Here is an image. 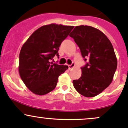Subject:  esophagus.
Listing matches in <instances>:
<instances>
[{
	"label": "esophagus",
	"mask_w": 128,
	"mask_h": 128,
	"mask_svg": "<svg viewBox=\"0 0 128 128\" xmlns=\"http://www.w3.org/2000/svg\"><path fill=\"white\" fill-rule=\"evenodd\" d=\"M75 67V63L72 62L70 65H69V69H71L72 68H74Z\"/></svg>",
	"instance_id": "esophagus-1"
}]
</instances>
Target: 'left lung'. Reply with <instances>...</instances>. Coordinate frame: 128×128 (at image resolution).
<instances>
[{
    "label": "left lung",
    "mask_w": 128,
    "mask_h": 128,
    "mask_svg": "<svg viewBox=\"0 0 128 128\" xmlns=\"http://www.w3.org/2000/svg\"><path fill=\"white\" fill-rule=\"evenodd\" d=\"M80 50L85 61L82 76L74 80L76 90L86 97H94L110 86L117 68L112 44L104 33L90 26H77L69 34Z\"/></svg>",
    "instance_id": "8db88e82"
}]
</instances>
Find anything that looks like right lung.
<instances>
[{"label":"right lung","instance_id":"1","mask_svg":"<svg viewBox=\"0 0 128 128\" xmlns=\"http://www.w3.org/2000/svg\"><path fill=\"white\" fill-rule=\"evenodd\" d=\"M73 28L55 24L42 26L22 46L19 55V74L33 94L44 95L53 90L59 76L68 69V66L58 65L51 60L56 55L59 56V46Z\"/></svg>","mask_w":128,"mask_h":128}]
</instances>
